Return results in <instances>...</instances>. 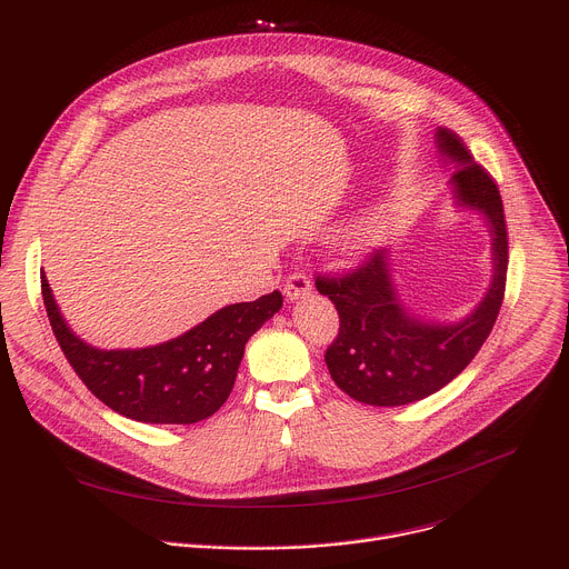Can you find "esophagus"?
<instances>
[{
	"label": "esophagus",
	"instance_id": "esophagus-1",
	"mask_svg": "<svg viewBox=\"0 0 569 569\" xmlns=\"http://www.w3.org/2000/svg\"><path fill=\"white\" fill-rule=\"evenodd\" d=\"M312 286H310V279L303 274V272H295L288 277L286 281V288H283V295L288 301H299L303 299L306 295H310Z\"/></svg>",
	"mask_w": 569,
	"mask_h": 569
}]
</instances>
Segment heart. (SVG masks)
<instances>
[{"label": "heart", "instance_id": "b5f03b06", "mask_svg": "<svg viewBox=\"0 0 569 569\" xmlns=\"http://www.w3.org/2000/svg\"><path fill=\"white\" fill-rule=\"evenodd\" d=\"M400 216V204H385L371 213H367L365 218L356 220L340 238L342 250L349 257H360L365 252H369L371 248H376L380 238L387 233V229H391V224L398 220Z\"/></svg>", "mask_w": 569, "mask_h": 569}]
</instances>
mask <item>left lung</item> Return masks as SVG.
<instances>
[{"label":"left lung","instance_id":"left-lung-1","mask_svg":"<svg viewBox=\"0 0 569 569\" xmlns=\"http://www.w3.org/2000/svg\"><path fill=\"white\" fill-rule=\"evenodd\" d=\"M435 137L446 164H455V204L479 211L489 222L493 279L459 321H426L402 306L389 250L371 252L349 274L315 279L317 290L329 295L340 315V333L323 356L331 378L353 400L376 408L421 400L455 380L489 338L505 299L509 240L498 184L452 130L439 128Z\"/></svg>","mask_w":569,"mask_h":569}]
</instances>
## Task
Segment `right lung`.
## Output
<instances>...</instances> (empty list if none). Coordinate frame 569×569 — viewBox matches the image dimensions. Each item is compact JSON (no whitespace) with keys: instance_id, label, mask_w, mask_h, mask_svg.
I'll use <instances>...</instances> for the list:
<instances>
[{"instance_id":"1","label":"right lung","mask_w":569,"mask_h":569,"mask_svg":"<svg viewBox=\"0 0 569 569\" xmlns=\"http://www.w3.org/2000/svg\"><path fill=\"white\" fill-rule=\"evenodd\" d=\"M42 299L53 336L86 387L121 417L169 426H191L222 408L248 340L283 303L274 290L257 301L224 306L169 342L106 351L69 329L47 277Z\"/></svg>"}]
</instances>
